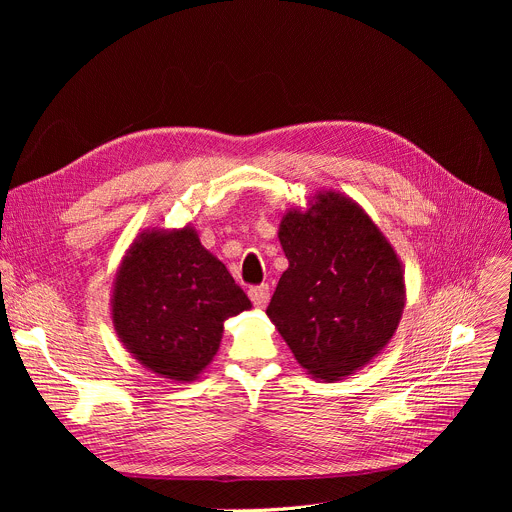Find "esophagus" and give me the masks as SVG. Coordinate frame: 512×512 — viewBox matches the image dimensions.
Returning a JSON list of instances; mask_svg holds the SVG:
<instances>
[{
	"label": "esophagus",
	"instance_id": "34e87169",
	"mask_svg": "<svg viewBox=\"0 0 512 512\" xmlns=\"http://www.w3.org/2000/svg\"><path fill=\"white\" fill-rule=\"evenodd\" d=\"M249 297L253 301V305L257 309H265L267 303H270V286L267 284H261V286H255L249 290Z\"/></svg>",
	"mask_w": 512,
	"mask_h": 512
}]
</instances>
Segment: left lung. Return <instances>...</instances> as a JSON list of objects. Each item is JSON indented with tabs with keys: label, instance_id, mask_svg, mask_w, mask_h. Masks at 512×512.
I'll return each instance as SVG.
<instances>
[{
	"label": "left lung",
	"instance_id": "1",
	"mask_svg": "<svg viewBox=\"0 0 512 512\" xmlns=\"http://www.w3.org/2000/svg\"><path fill=\"white\" fill-rule=\"evenodd\" d=\"M288 259L267 317L315 380L338 382L378 357L407 303L390 240L348 195L321 188L282 215Z\"/></svg>",
	"mask_w": 512,
	"mask_h": 512
}]
</instances>
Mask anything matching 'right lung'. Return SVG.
<instances>
[{"label": "right lung", "instance_id": "right-lung-1", "mask_svg": "<svg viewBox=\"0 0 512 512\" xmlns=\"http://www.w3.org/2000/svg\"><path fill=\"white\" fill-rule=\"evenodd\" d=\"M251 307L191 224L139 232L118 265L110 299L122 346L174 384L195 382L218 355L224 321Z\"/></svg>", "mask_w": 512, "mask_h": 512}]
</instances>
